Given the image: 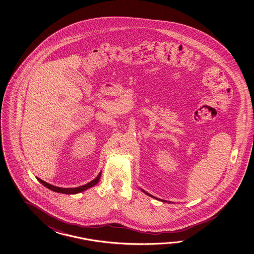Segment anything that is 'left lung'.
Returning <instances> with one entry per match:
<instances>
[{
    "instance_id": "obj_1",
    "label": "left lung",
    "mask_w": 254,
    "mask_h": 254,
    "mask_svg": "<svg viewBox=\"0 0 254 254\" xmlns=\"http://www.w3.org/2000/svg\"><path fill=\"white\" fill-rule=\"evenodd\" d=\"M142 190V191H143V192H144V193H146V194L149 195V196H151V197H152V198H155V197H153V196H152V195L149 194V193H147V192H145V191H144V190ZM160 200H162V201H166V200H161V199H160ZM169 202H170V201H169Z\"/></svg>"
}]
</instances>
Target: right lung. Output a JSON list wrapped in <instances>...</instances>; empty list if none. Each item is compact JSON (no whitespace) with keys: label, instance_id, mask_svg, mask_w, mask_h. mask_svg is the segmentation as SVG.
Returning a JSON list of instances; mask_svg holds the SVG:
<instances>
[{"label":"right lung","instance_id":"add662e5","mask_svg":"<svg viewBox=\"0 0 254 254\" xmlns=\"http://www.w3.org/2000/svg\"><path fill=\"white\" fill-rule=\"evenodd\" d=\"M101 174H102V172L98 174V176L96 178L94 179V180H92V182H90L89 184L82 185V186H80V187H76V188H61V187H56V186H54V185H51V184L45 183L44 181L39 179L38 177H36V178H37L39 182L43 184V185H44L46 188L52 190H54V191L60 192V193H65V194H75V193L81 192V191H83V190H85L89 189V188H91L92 186L96 185V184H98V182L100 181Z\"/></svg>","mask_w":254,"mask_h":254}]
</instances>
